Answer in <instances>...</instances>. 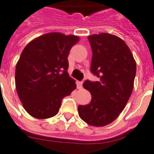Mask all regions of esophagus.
I'll return each instance as SVG.
<instances>
[{"mask_svg":"<svg viewBox=\"0 0 154 154\" xmlns=\"http://www.w3.org/2000/svg\"><path fill=\"white\" fill-rule=\"evenodd\" d=\"M77 87H78L79 89L83 88V81H79V82H77Z\"/></svg>","mask_w":154,"mask_h":154,"instance_id":"1","label":"esophagus"}]
</instances>
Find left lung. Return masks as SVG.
Returning a JSON list of instances; mask_svg holds the SVG:
<instances>
[{
  "mask_svg": "<svg viewBox=\"0 0 154 154\" xmlns=\"http://www.w3.org/2000/svg\"><path fill=\"white\" fill-rule=\"evenodd\" d=\"M88 40L92 50L90 71L99 80L83 83L91 100L79 106V115L91 126H104L126 106L134 88L136 63L126 43L116 35L101 33L90 35Z\"/></svg>",
  "mask_w": 154,
  "mask_h": 154,
  "instance_id": "left-lung-1",
  "label": "left lung"
}]
</instances>
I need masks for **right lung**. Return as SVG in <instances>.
<instances>
[{"instance_id":"1","label":"right lung","mask_w":154,"mask_h":154,"mask_svg":"<svg viewBox=\"0 0 154 154\" xmlns=\"http://www.w3.org/2000/svg\"><path fill=\"white\" fill-rule=\"evenodd\" d=\"M79 40L75 35L48 33L31 41L22 51L16 66V88L24 108L34 118L56 115L63 98L76 88L67 73V57Z\"/></svg>"}]
</instances>
